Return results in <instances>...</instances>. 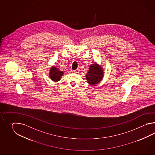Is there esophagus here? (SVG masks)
Returning a JSON list of instances; mask_svg holds the SVG:
<instances>
[{
    "instance_id": "1",
    "label": "esophagus",
    "mask_w": 155,
    "mask_h": 155,
    "mask_svg": "<svg viewBox=\"0 0 155 155\" xmlns=\"http://www.w3.org/2000/svg\"><path fill=\"white\" fill-rule=\"evenodd\" d=\"M74 73L78 74L79 73V70L77 69L75 70H74Z\"/></svg>"
}]
</instances>
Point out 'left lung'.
<instances>
[{"label": "left lung", "mask_w": 155, "mask_h": 155, "mask_svg": "<svg viewBox=\"0 0 155 155\" xmlns=\"http://www.w3.org/2000/svg\"><path fill=\"white\" fill-rule=\"evenodd\" d=\"M86 79L91 85H95L102 80L104 72L102 66L94 63L89 66L88 72L86 74Z\"/></svg>", "instance_id": "1"}]
</instances>
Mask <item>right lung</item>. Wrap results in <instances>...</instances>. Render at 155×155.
I'll list each match as a JSON object with an SVG mask.
<instances>
[{
	"label": "right lung",
	"mask_w": 155,
	"mask_h": 155,
	"mask_svg": "<svg viewBox=\"0 0 155 155\" xmlns=\"http://www.w3.org/2000/svg\"><path fill=\"white\" fill-rule=\"evenodd\" d=\"M64 72L60 71L59 68L55 65H53L50 67L49 78L54 82H58L60 80Z\"/></svg>",
	"instance_id": "right-lung-1"
}]
</instances>
